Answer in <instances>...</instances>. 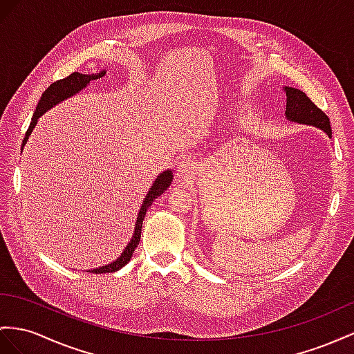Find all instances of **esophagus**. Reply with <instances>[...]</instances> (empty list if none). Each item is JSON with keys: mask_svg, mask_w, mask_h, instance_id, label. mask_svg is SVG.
<instances>
[{"mask_svg": "<svg viewBox=\"0 0 354 354\" xmlns=\"http://www.w3.org/2000/svg\"><path fill=\"white\" fill-rule=\"evenodd\" d=\"M178 176L179 178H188L189 175H192V171H193V162L189 161V160H184V161H179L178 162Z\"/></svg>", "mask_w": 354, "mask_h": 354, "instance_id": "obj_1", "label": "esophagus"}]
</instances>
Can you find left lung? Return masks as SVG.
Returning a JSON list of instances; mask_svg holds the SVG:
<instances>
[{
  "mask_svg": "<svg viewBox=\"0 0 354 354\" xmlns=\"http://www.w3.org/2000/svg\"><path fill=\"white\" fill-rule=\"evenodd\" d=\"M284 91L287 95L286 118L288 121L314 125L317 129L323 130L329 138H332L329 118L326 116L322 109H319L311 102V98L304 91L292 86H284Z\"/></svg>",
  "mask_w": 354,
  "mask_h": 354,
  "instance_id": "8db88e82",
  "label": "left lung"
}]
</instances>
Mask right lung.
I'll use <instances>...</instances> for the list:
<instances>
[{"mask_svg":"<svg viewBox=\"0 0 354 354\" xmlns=\"http://www.w3.org/2000/svg\"><path fill=\"white\" fill-rule=\"evenodd\" d=\"M104 75H106L104 70L100 71V73H95V75H82V73H77V71H75V73H71L70 76L61 79V80H57V82H53L46 91H44V93L41 94V98L39 100V104H37V107H35V112L32 115L31 124L28 127V130H26V133H25V139L22 142V148L25 147L26 140H28L30 134L32 133V129L35 127V124H37V120L43 113H46L50 107L57 106L61 102H64L66 98L77 94L80 89H84L91 82V80L100 79V77H103ZM171 179H174V174H171V170H165V171H162V174H160L157 176L156 180H153V184H152L151 189L148 192L147 197H145L143 205H142L140 211H139L133 238L129 242V245H127L125 250L122 251V254L118 257L115 261H112V263H109L106 266H100L97 269H91L88 272H93V274H107V272H116L118 269H121L127 263H129L131 256H133V252L136 250V247L139 245L140 233H142V224H143L145 215H147L148 207L152 205V202L156 201V198L160 194H162V192H165V189L169 188Z\"/></svg>","mask_w":354,"mask_h":354,"instance_id":"right-lung-1","label":"right lung"}]
</instances>
